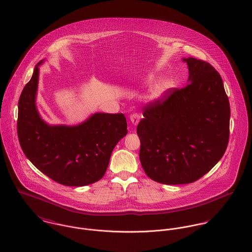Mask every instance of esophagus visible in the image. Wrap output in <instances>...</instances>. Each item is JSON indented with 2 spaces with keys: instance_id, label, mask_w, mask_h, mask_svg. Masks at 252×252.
<instances>
[{
  "instance_id": "esophagus-1",
  "label": "esophagus",
  "mask_w": 252,
  "mask_h": 252,
  "mask_svg": "<svg viewBox=\"0 0 252 252\" xmlns=\"http://www.w3.org/2000/svg\"><path fill=\"white\" fill-rule=\"evenodd\" d=\"M129 119H130L131 123H132L134 126H136V125H138V123L140 122V115H139L138 113H133V114L129 117Z\"/></svg>"
}]
</instances>
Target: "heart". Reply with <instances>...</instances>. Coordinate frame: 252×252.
Returning a JSON list of instances; mask_svg holds the SVG:
<instances>
[{
    "mask_svg": "<svg viewBox=\"0 0 252 252\" xmlns=\"http://www.w3.org/2000/svg\"><path fill=\"white\" fill-rule=\"evenodd\" d=\"M166 88H167V86L165 84H159V85L154 86L150 90L151 98H159V97H161L165 93Z\"/></svg>",
    "mask_w": 252,
    "mask_h": 252,
    "instance_id": "heart-1",
    "label": "heart"
}]
</instances>
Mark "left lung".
I'll return each instance as SVG.
<instances>
[{
  "label": "left lung",
  "mask_w": 252,
  "mask_h": 252,
  "mask_svg": "<svg viewBox=\"0 0 252 252\" xmlns=\"http://www.w3.org/2000/svg\"><path fill=\"white\" fill-rule=\"evenodd\" d=\"M182 61L187 85L146 106L137 127L146 176L169 185L191 183L209 173L229 140L230 104L220 74L205 61Z\"/></svg>",
  "instance_id": "left-lung-1"
}]
</instances>
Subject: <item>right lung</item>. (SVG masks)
<instances>
[{
  "mask_svg": "<svg viewBox=\"0 0 252 252\" xmlns=\"http://www.w3.org/2000/svg\"><path fill=\"white\" fill-rule=\"evenodd\" d=\"M39 61L18 102L17 134L21 148L33 165L66 186H85L101 180L111 152L127 135L123 113H92L76 125H52L39 114L36 95Z\"/></svg>",
  "mask_w": 252,
  "mask_h": 252,
  "instance_id": "1",
  "label": "right lung"
}]
</instances>
